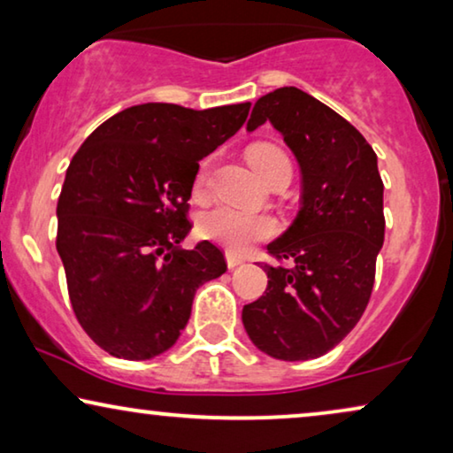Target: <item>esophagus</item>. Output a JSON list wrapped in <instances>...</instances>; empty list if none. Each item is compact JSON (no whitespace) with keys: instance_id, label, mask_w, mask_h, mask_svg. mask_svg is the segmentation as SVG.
I'll return each instance as SVG.
<instances>
[{"instance_id":"esophagus-1","label":"esophagus","mask_w":453,"mask_h":453,"mask_svg":"<svg viewBox=\"0 0 453 453\" xmlns=\"http://www.w3.org/2000/svg\"><path fill=\"white\" fill-rule=\"evenodd\" d=\"M243 264V257H239L237 253H231V251H226V265L228 268H237V265H241Z\"/></svg>"}]
</instances>
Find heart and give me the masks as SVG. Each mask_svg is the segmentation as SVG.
<instances>
[{"mask_svg": "<svg viewBox=\"0 0 453 453\" xmlns=\"http://www.w3.org/2000/svg\"><path fill=\"white\" fill-rule=\"evenodd\" d=\"M247 158H250L251 166L265 183L278 173L290 171V160L287 154L272 144H256L250 148ZM208 173L210 160H203L200 171H197V188L206 183ZM197 231H200L202 237L216 241V243L225 245L228 250L243 251L251 243L270 239L276 233V222L264 214H247L228 206H214L200 216Z\"/></svg>", "mask_w": 453, "mask_h": 453, "instance_id": "obj_1", "label": "heart"}]
</instances>
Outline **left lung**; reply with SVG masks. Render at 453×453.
Segmentation results:
<instances>
[{
	"mask_svg": "<svg viewBox=\"0 0 453 453\" xmlns=\"http://www.w3.org/2000/svg\"><path fill=\"white\" fill-rule=\"evenodd\" d=\"M270 121L301 169V210L268 245V288L243 307L247 336L280 361H309L346 338L367 307L383 245L377 154L344 117L295 86L257 98L247 132Z\"/></svg>",
	"mask_w": 453,
	"mask_h": 453,
	"instance_id": "1",
	"label": "left lung"
}]
</instances>
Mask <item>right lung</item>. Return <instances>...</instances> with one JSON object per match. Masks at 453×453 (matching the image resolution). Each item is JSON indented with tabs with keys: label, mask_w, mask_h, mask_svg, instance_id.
I'll return each instance as SVG.
<instances>
[{
	"label": "right lung",
	"mask_w": 453,
	"mask_h": 453,
	"mask_svg": "<svg viewBox=\"0 0 453 453\" xmlns=\"http://www.w3.org/2000/svg\"><path fill=\"white\" fill-rule=\"evenodd\" d=\"M250 107L135 104L73 154L58 202V253L80 326L109 355H163L188 326L196 290L226 272L210 241L194 250L181 241L197 163L239 132Z\"/></svg>",
	"instance_id": "obj_1"
}]
</instances>
